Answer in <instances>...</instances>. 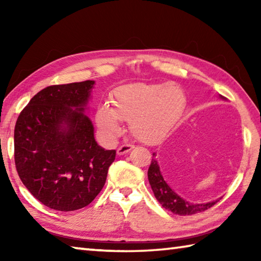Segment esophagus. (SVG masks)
<instances>
[{
    "instance_id": "1",
    "label": "esophagus",
    "mask_w": 261,
    "mask_h": 261,
    "mask_svg": "<svg viewBox=\"0 0 261 261\" xmlns=\"http://www.w3.org/2000/svg\"><path fill=\"white\" fill-rule=\"evenodd\" d=\"M132 148H134V145L124 144V145H122V146L117 148V154H118V155H123V154L130 152Z\"/></svg>"
}]
</instances>
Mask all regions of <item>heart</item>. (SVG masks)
<instances>
[{
    "instance_id": "1",
    "label": "heart",
    "mask_w": 261,
    "mask_h": 261,
    "mask_svg": "<svg viewBox=\"0 0 261 261\" xmlns=\"http://www.w3.org/2000/svg\"><path fill=\"white\" fill-rule=\"evenodd\" d=\"M112 108L99 107L96 125L106 140L113 141L122 131L121 121L129 122L132 136L144 144L160 143L182 116L187 105L177 84L132 83L122 85L110 96Z\"/></svg>"
}]
</instances>
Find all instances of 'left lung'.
Instances as JSON below:
<instances>
[{
	"label": "left lung",
	"instance_id": "left-lung-1",
	"mask_svg": "<svg viewBox=\"0 0 261 261\" xmlns=\"http://www.w3.org/2000/svg\"><path fill=\"white\" fill-rule=\"evenodd\" d=\"M148 180L151 184V188L153 190V193L158 201L160 202L162 207H165L166 210L173 212L174 214L177 215H192L200 213L206 210L211 208L212 206H214L216 202L211 201L206 202V204H192V202L185 201L183 198H180L178 194H176L169 185L163 178V176L160 171V167L158 163L156 153H153L151 166L148 168L147 171Z\"/></svg>",
	"mask_w": 261,
	"mask_h": 261
}]
</instances>
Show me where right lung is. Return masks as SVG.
<instances>
[{
  "label": "right lung",
  "mask_w": 261,
  "mask_h": 261,
  "mask_svg": "<svg viewBox=\"0 0 261 261\" xmlns=\"http://www.w3.org/2000/svg\"><path fill=\"white\" fill-rule=\"evenodd\" d=\"M94 81L51 85L38 92L15 125V165L34 198L51 210L90 205L107 178L116 151H105L84 114Z\"/></svg>",
  "instance_id": "right-lung-1"
}]
</instances>
